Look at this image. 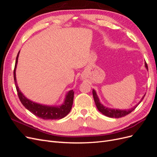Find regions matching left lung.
<instances>
[{
	"instance_id": "obj_1",
	"label": "left lung",
	"mask_w": 157,
	"mask_h": 157,
	"mask_svg": "<svg viewBox=\"0 0 157 157\" xmlns=\"http://www.w3.org/2000/svg\"><path fill=\"white\" fill-rule=\"evenodd\" d=\"M145 67H146V69L147 70H148V67H147V65L146 63H145ZM92 94H93V97L94 99L95 103H96V105L98 109V111L99 112H101L103 115H105L108 117H111V118H121V117H124V116L128 115V114H130L131 112L134 111V109L137 107V106L141 102V101L143 100L145 96V95H144V96L142 97L140 101L137 103V105H136L134 107H133L132 108L129 109H124V110H122V109H111V108H109V107L104 106L103 104L101 103L100 101H99V99L96 94V90H94L93 89Z\"/></svg>"
}]
</instances>
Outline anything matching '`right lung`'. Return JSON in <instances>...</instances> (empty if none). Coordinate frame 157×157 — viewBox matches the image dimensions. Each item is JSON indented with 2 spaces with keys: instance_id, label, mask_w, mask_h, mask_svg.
<instances>
[{
  "instance_id": "right-lung-1",
  "label": "right lung",
  "mask_w": 157,
  "mask_h": 157,
  "mask_svg": "<svg viewBox=\"0 0 157 157\" xmlns=\"http://www.w3.org/2000/svg\"><path fill=\"white\" fill-rule=\"evenodd\" d=\"M20 54V51L16 57L15 67L13 70V78L15 82L16 88L17 92L18 97L20 98L23 105L24 106L27 110H29L33 115L39 117L44 120H56V119H61L66 115H67L71 111L72 108L73 98H74V92L73 90H70L66 94L65 100L63 103L61 105L52 106V105H42L33 101L30 99H27L23 93L20 91L17 86L16 77V70L17 67L18 57Z\"/></svg>"
}]
</instances>
